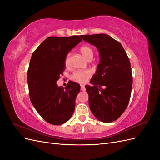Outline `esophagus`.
Returning a JSON list of instances; mask_svg holds the SVG:
<instances>
[{
  "label": "esophagus",
  "instance_id": "1",
  "mask_svg": "<svg viewBox=\"0 0 160 160\" xmlns=\"http://www.w3.org/2000/svg\"><path fill=\"white\" fill-rule=\"evenodd\" d=\"M81 91H85V87L83 85H81Z\"/></svg>",
  "mask_w": 160,
  "mask_h": 160
}]
</instances>
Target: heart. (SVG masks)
Instances as JSON below:
<instances>
[{"instance_id": "obj_1", "label": "heart", "mask_w": 160, "mask_h": 160, "mask_svg": "<svg viewBox=\"0 0 160 160\" xmlns=\"http://www.w3.org/2000/svg\"><path fill=\"white\" fill-rule=\"evenodd\" d=\"M79 51L86 59L91 60L93 57L94 52L92 48L88 45H83L79 48ZM70 55H67L65 59V63H69ZM91 76V72L89 70H79L74 72L72 75V79L77 83H83L88 81Z\"/></svg>"}]
</instances>
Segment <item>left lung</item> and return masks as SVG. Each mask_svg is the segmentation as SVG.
<instances>
[{
    "instance_id": "obj_1",
    "label": "left lung",
    "mask_w": 160,
    "mask_h": 160,
    "mask_svg": "<svg viewBox=\"0 0 160 160\" xmlns=\"http://www.w3.org/2000/svg\"><path fill=\"white\" fill-rule=\"evenodd\" d=\"M81 37L98 48L100 54V62L90 81L93 86H85L90 109L101 122H112L129 102L133 84L129 59L121 43L108 35Z\"/></svg>"
}]
</instances>
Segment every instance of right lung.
Returning <instances> with one entry per match:
<instances>
[{"label": "right lung", "mask_w": 160, "mask_h": 160, "mask_svg": "<svg viewBox=\"0 0 160 160\" xmlns=\"http://www.w3.org/2000/svg\"><path fill=\"white\" fill-rule=\"evenodd\" d=\"M81 41L77 35L50 37L32 55L27 72L30 99L37 112L51 124L67 122L74 112L80 85L69 82L64 89L56 82L65 69L68 52Z\"/></svg>", "instance_id": "1"}]
</instances>
